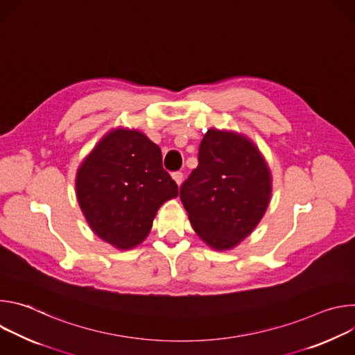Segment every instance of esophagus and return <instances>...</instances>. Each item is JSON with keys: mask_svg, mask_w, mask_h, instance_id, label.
Here are the masks:
<instances>
[{"mask_svg": "<svg viewBox=\"0 0 355 355\" xmlns=\"http://www.w3.org/2000/svg\"><path fill=\"white\" fill-rule=\"evenodd\" d=\"M173 180L177 182V185L180 187L181 184H182V180H184V175H182V173H180V171H177V173H174L173 174Z\"/></svg>", "mask_w": 355, "mask_h": 355, "instance_id": "esophagus-1", "label": "esophagus"}]
</instances>
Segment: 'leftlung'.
I'll return each instance as SVG.
<instances>
[{"label":"left lung","mask_w":355,"mask_h":355,"mask_svg":"<svg viewBox=\"0 0 355 355\" xmlns=\"http://www.w3.org/2000/svg\"><path fill=\"white\" fill-rule=\"evenodd\" d=\"M198 167L180 198L195 233L216 251L234 248L263 219L272 177L261 151L247 136L211 128L199 146Z\"/></svg>","instance_id":"8db88e82"}]
</instances>
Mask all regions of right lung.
Listing matches in <instances>:
<instances>
[{"instance_id":"obj_1","label":"right lung","mask_w":355,"mask_h":355,"mask_svg":"<svg viewBox=\"0 0 355 355\" xmlns=\"http://www.w3.org/2000/svg\"><path fill=\"white\" fill-rule=\"evenodd\" d=\"M76 195L91 230L118 250H130L147 237L164 202L178 196V187L156 143L136 129L116 128L80 164Z\"/></svg>"}]
</instances>
